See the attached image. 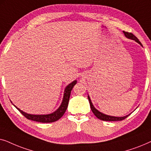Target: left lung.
Masks as SVG:
<instances>
[{
  "label": "left lung",
  "instance_id": "1",
  "mask_svg": "<svg viewBox=\"0 0 151 151\" xmlns=\"http://www.w3.org/2000/svg\"><path fill=\"white\" fill-rule=\"evenodd\" d=\"M124 34L126 37H127V38H129L130 39H132V40H135L136 42H138L139 44L142 45L141 42H139V40H138V38L135 36V35L132 34V33L124 32ZM88 101H89L90 106H91V109L92 112L93 113V114L96 115V116L98 117V119H101V120H104V121H121V120H123V119H124L125 118H127V117L129 115H126V116H124V117H118L109 116V115H104V114H103V113H100V111H98V110H97V109H95V107L93 106V105L92 104V102H91V101L90 98L88 97Z\"/></svg>",
  "mask_w": 151,
  "mask_h": 151
}]
</instances>
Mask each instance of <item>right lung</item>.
I'll return each mask as SVG.
<instances>
[{"label": "right lung", "instance_id": "right-lung-1", "mask_svg": "<svg viewBox=\"0 0 151 151\" xmlns=\"http://www.w3.org/2000/svg\"><path fill=\"white\" fill-rule=\"evenodd\" d=\"M77 81L75 80L73 82H71V84H69L67 87L65 88V93H64V98L63 102L60 105V106L59 107L57 111H55L54 113H51V114L49 115H31L27 114V113L23 112V111L20 110L16 106V108L26 117L27 119H31V120L38 122H42V123H50L55 122L60 118V117L64 115V113H65L66 110H67L68 104H69V101L70 98V95H71V92L72 88L74 86L76 85Z\"/></svg>", "mask_w": 151, "mask_h": 151}]
</instances>
